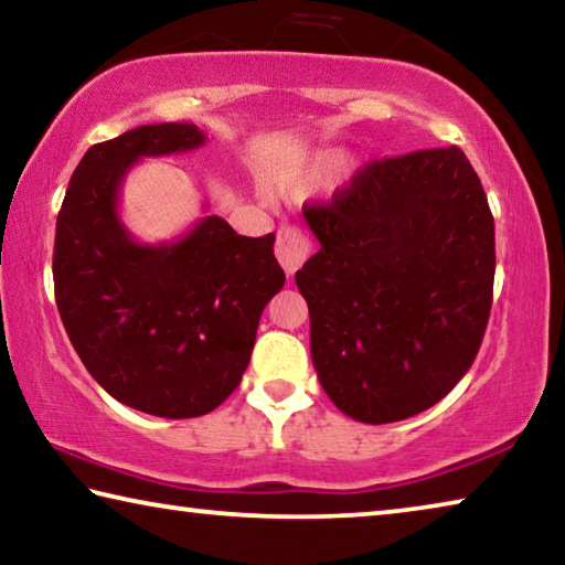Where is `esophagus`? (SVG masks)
<instances>
[{
	"label": "esophagus",
	"mask_w": 565,
	"mask_h": 565,
	"mask_svg": "<svg viewBox=\"0 0 565 565\" xmlns=\"http://www.w3.org/2000/svg\"><path fill=\"white\" fill-rule=\"evenodd\" d=\"M311 244L299 226H281L276 236V259L284 266L286 274H296V269L306 262Z\"/></svg>",
	"instance_id": "34e87169"
}]
</instances>
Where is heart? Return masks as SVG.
<instances>
[{
    "mask_svg": "<svg viewBox=\"0 0 565 565\" xmlns=\"http://www.w3.org/2000/svg\"><path fill=\"white\" fill-rule=\"evenodd\" d=\"M339 167V154L333 151H319V154H311L306 159L294 161V164L284 167L279 174L271 179V184L284 191V194H303V191H311L321 186L333 171Z\"/></svg>",
    "mask_w": 565,
    "mask_h": 565,
    "instance_id": "1",
    "label": "heart"
}]
</instances>
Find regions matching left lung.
Returning a JSON list of instances; mask_svg holds the SVG:
<instances>
[{
	"instance_id": "1",
	"label": "left lung",
	"mask_w": 565,
	"mask_h": 565,
	"mask_svg": "<svg viewBox=\"0 0 565 565\" xmlns=\"http://www.w3.org/2000/svg\"><path fill=\"white\" fill-rule=\"evenodd\" d=\"M303 218L321 248L296 286L327 396L376 426L438 404L471 369L493 299V216L471 161L458 147L371 161Z\"/></svg>"
}]
</instances>
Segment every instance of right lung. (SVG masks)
I'll use <instances>...</instances> for the list:
<instances>
[{"label":"right lung","instance_id":"obj_1","mask_svg":"<svg viewBox=\"0 0 565 565\" xmlns=\"http://www.w3.org/2000/svg\"><path fill=\"white\" fill-rule=\"evenodd\" d=\"M196 124H147L94 145L74 169L54 238L56 309L94 381L161 418L214 411L252 359L264 306L286 281L274 234L202 216L174 242L141 244L119 191L145 157L204 147Z\"/></svg>","mask_w":565,"mask_h":565}]
</instances>
